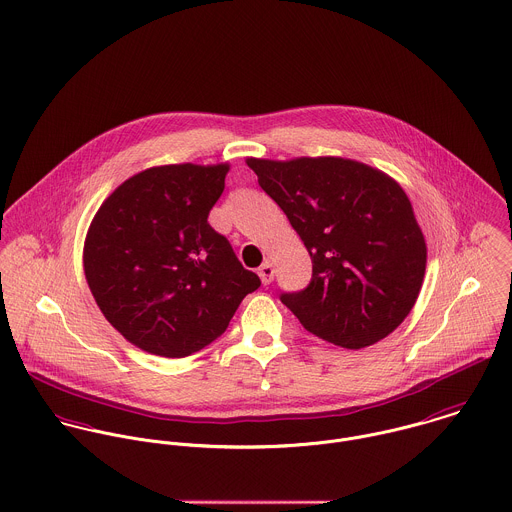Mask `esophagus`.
<instances>
[{
    "mask_svg": "<svg viewBox=\"0 0 512 512\" xmlns=\"http://www.w3.org/2000/svg\"><path fill=\"white\" fill-rule=\"evenodd\" d=\"M258 276L264 284H270L274 280V266L270 262H264L260 268H258Z\"/></svg>",
    "mask_w": 512,
    "mask_h": 512,
    "instance_id": "1",
    "label": "esophagus"
}]
</instances>
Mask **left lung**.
<instances>
[{"mask_svg":"<svg viewBox=\"0 0 512 512\" xmlns=\"http://www.w3.org/2000/svg\"><path fill=\"white\" fill-rule=\"evenodd\" d=\"M312 258V280L280 300L314 336L345 349L387 338L419 296L427 246L403 188L340 157L248 159Z\"/></svg>","mask_w":512,"mask_h":512,"instance_id":"left-lung-1","label":"left lung"}]
</instances>
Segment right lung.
<instances>
[{"instance_id":"obj_1","label":"right lung","mask_w":512,"mask_h":512,"mask_svg":"<svg viewBox=\"0 0 512 512\" xmlns=\"http://www.w3.org/2000/svg\"><path fill=\"white\" fill-rule=\"evenodd\" d=\"M228 165H167L125 180L97 210L83 266L109 324L137 347L186 357L220 338L260 278L208 224Z\"/></svg>"}]
</instances>
